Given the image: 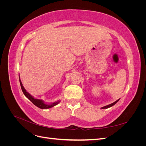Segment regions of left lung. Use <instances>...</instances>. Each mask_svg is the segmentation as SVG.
<instances>
[{"label": "left lung", "instance_id": "1", "mask_svg": "<svg viewBox=\"0 0 146 146\" xmlns=\"http://www.w3.org/2000/svg\"><path fill=\"white\" fill-rule=\"evenodd\" d=\"M118 100H119V99H118V100H117L116 101L114 102H113V103L111 104H110V105H107V106H105V107H102V109H104V108H110V107H112V106H113L114 105H115V104L117 102Z\"/></svg>", "mask_w": 146, "mask_h": 146}]
</instances>
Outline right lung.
<instances>
[{"label":"right lung","mask_w":146,"mask_h":146,"mask_svg":"<svg viewBox=\"0 0 146 146\" xmlns=\"http://www.w3.org/2000/svg\"><path fill=\"white\" fill-rule=\"evenodd\" d=\"M19 82H20V85H21V89H22V91H23L24 94L27 97V98L32 102L35 105H36V107H38V108H41V109H47V108H50L51 107H54V106H55L56 105L58 104L60 101H58V102H54L53 103L50 105H47V104H45L43 102L42 100H40V99H35L33 98V97L31 96L29 93H28V92L26 91V90H25V88H24V86H23V84H22L21 83V81L19 80Z\"/></svg>","instance_id":"1"}]
</instances>
